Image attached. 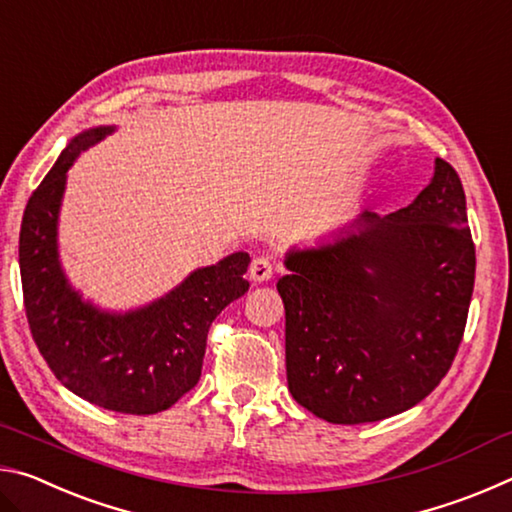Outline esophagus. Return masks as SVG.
Segmentation results:
<instances>
[{"label": "esophagus", "instance_id": "obj_1", "mask_svg": "<svg viewBox=\"0 0 512 512\" xmlns=\"http://www.w3.org/2000/svg\"><path fill=\"white\" fill-rule=\"evenodd\" d=\"M273 273H275V266L268 257H255L253 264H250V268H248V275L253 282L271 280Z\"/></svg>", "mask_w": 512, "mask_h": 512}]
</instances>
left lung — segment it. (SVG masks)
<instances>
[{
	"label": "left lung",
	"mask_w": 512,
	"mask_h": 512,
	"mask_svg": "<svg viewBox=\"0 0 512 512\" xmlns=\"http://www.w3.org/2000/svg\"><path fill=\"white\" fill-rule=\"evenodd\" d=\"M357 232L291 250L277 280L287 311V379L332 424L377 422L422 402L452 368L470 311L476 255L456 169Z\"/></svg>",
	"instance_id": "left-lung-1"
}]
</instances>
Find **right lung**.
<instances>
[{
  "label": "right lung",
  "instance_id": "add662e5",
  "mask_svg": "<svg viewBox=\"0 0 512 512\" xmlns=\"http://www.w3.org/2000/svg\"><path fill=\"white\" fill-rule=\"evenodd\" d=\"M110 126L69 142L31 194L20 230L24 311L42 359L74 395L108 411L160 413L201 379L207 332L221 311L248 291V253L198 268L153 305L106 314L69 287L56 250V223L67 169Z\"/></svg>",
  "mask_w": 512,
  "mask_h": 512
}]
</instances>
